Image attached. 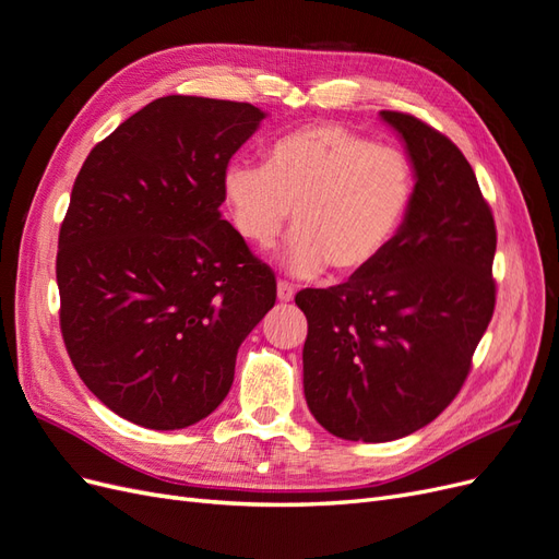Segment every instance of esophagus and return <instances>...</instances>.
<instances>
[{
  "label": "esophagus",
  "mask_w": 559,
  "mask_h": 559,
  "mask_svg": "<svg viewBox=\"0 0 559 559\" xmlns=\"http://www.w3.org/2000/svg\"><path fill=\"white\" fill-rule=\"evenodd\" d=\"M294 286L292 284H286V282H277V298L282 300V302H289V300H294Z\"/></svg>",
  "instance_id": "obj_1"
}]
</instances>
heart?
<instances>
[{
	"label": "heart",
	"mask_w": 559,
	"mask_h": 559,
	"mask_svg": "<svg viewBox=\"0 0 559 559\" xmlns=\"http://www.w3.org/2000/svg\"><path fill=\"white\" fill-rule=\"evenodd\" d=\"M230 222L270 247L294 214L282 251L292 275L333 267L361 273L394 240L411 210L415 177L403 151L337 123H310L270 144L265 165L233 160L222 179Z\"/></svg>",
	"instance_id": "obj_1"
}]
</instances>
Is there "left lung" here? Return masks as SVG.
Returning <instances> with one entry per match:
<instances>
[{
	"instance_id": "obj_1",
	"label": "left lung",
	"mask_w": 559,
	"mask_h": 559,
	"mask_svg": "<svg viewBox=\"0 0 559 559\" xmlns=\"http://www.w3.org/2000/svg\"><path fill=\"white\" fill-rule=\"evenodd\" d=\"M380 116L413 163L411 210L361 273L296 296L308 408L329 433L364 443L396 441L448 408L497 300V228L473 167L419 118Z\"/></svg>"
}]
</instances>
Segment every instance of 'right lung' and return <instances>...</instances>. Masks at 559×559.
I'll return each mask as SVG.
<instances>
[{"mask_svg": "<svg viewBox=\"0 0 559 559\" xmlns=\"http://www.w3.org/2000/svg\"><path fill=\"white\" fill-rule=\"evenodd\" d=\"M265 114L167 95L83 163L58 238L60 331L79 378L134 425L191 427L226 399L275 275L222 218V179Z\"/></svg>", "mask_w": 559, "mask_h": 559, "instance_id": "obj_1", "label": "right lung"}]
</instances>
